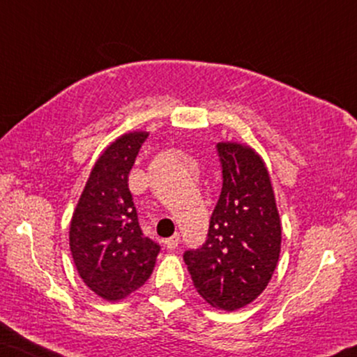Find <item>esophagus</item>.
I'll list each match as a JSON object with an SVG mask.
<instances>
[{"label": "esophagus", "mask_w": 357, "mask_h": 357, "mask_svg": "<svg viewBox=\"0 0 357 357\" xmlns=\"http://www.w3.org/2000/svg\"><path fill=\"white\" fill-rule=\"evenodd\" d=\"M179 241H181V237H179V234H174V236H171L169 238H166V241H165V245L168 247L169 250H174L176 247L179 245Z\"/></svg>", "instance_id": "34e87169"}]
</instances>
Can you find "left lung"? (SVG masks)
Returning <instances> with one entry per match:
<instances>
[{
    "mask_svg": "<svg viewBox=\"0 0 357 357\" xmlns=\"http://www.w3.org/2000/svg\"><path fill=\"white\" fill-rule=\"evenodd\" d=\"M222 191L206 242L183 259L196 290L214 308L236 311L268 285L278 264L282 224L270 174L259 153L218 143Z\"/></svg>",
    "mask_w": 357,
    "mask_h": 357,
    "instance_id": "8db88e82",
    "label": "left lung"
}]
</instances>
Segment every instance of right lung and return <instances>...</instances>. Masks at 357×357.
<instances>
[{
  "mask_svg": "<svg viewBox=\"0 0 357 357\" xmlns=\"http://www.w3.org/2000/svg\"><path fill=\"white\" fill-rule=\"evenodd\" d=\"M148 138L130 132L96 161L70 220L69 243L84 283L107 301H119L145 285L160 245L143 236L128 174Z\"/></svg>",
  "mask_w": 357,
  "mask_h": 357,
  "instance_id": "1",
  "label": "right lung"
}]
</instances>
